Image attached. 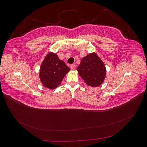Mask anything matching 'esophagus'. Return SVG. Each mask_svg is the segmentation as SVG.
<instances>
[{"label":"esophagus","instance_id":"1","mask_svg":"<svg viewBox=\"0 0 147 147\" xmlns=\"http://www.w3.org/2000/svg\"><path fill=\"white\" fill-rule=\"evenodd\" d=\"M70 67V69H72V70H74V69H75V67H75V64H71Z\"/></svg>","mask_w":147,"mask_h":147}]
</instances>
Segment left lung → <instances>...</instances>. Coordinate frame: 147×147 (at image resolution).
Returning a JSON list of instances; mask_svg holds the SVG:
<instances>
[{"label":"left lung","instance_id":"1","mask_svg":"<svg viewBox=\"0 0 147 147\" xmlns=\"http://www.w3.org/2000/svg\"><path fill=\"white\" fill-rule=\"evenodd\" d=\"M77 70L84 82L92 87L100 85L106 75L105 66L96 53H91L82 58Z\"/></svg>","mask_w":147,"mask_h":147}]
</instances>
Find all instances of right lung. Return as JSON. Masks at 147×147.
Wrapping results in <instances>:
<instances>
[{"label":"right lung","instance_id":"1","mask_svg":"<svg viewBox=\"0 0 147 147\" xmlns=\"http://www.w3.org/2000/svg\"><path fill=\"white\" fill-rule=\"evenodd\" d=\"M70 70L56 54L49 53L41 64L40 78L45 88L54 90L61 84Z\"/></svg>","mask_w":147,"mask_h":147}]
</instances>
